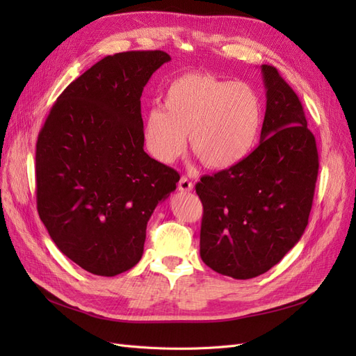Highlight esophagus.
<instances>
[{"mask_svg": "<svg viewBox=\"0 0 356 356\" xmlns=\"http://www.w3.org/2000/svg\"><path fill=\"white\" fill-rule=\"evenodd\" d=\"M178 190L182 193H188L193 190V182L187 178V177H182L178 182Z\"/></svg>", "mask_w": 356, "mask_h": 356, "instance_id": "obj_1", "label": "esophagus"}]
</instances>
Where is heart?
<instances>
[{"label": "heart", "mask_w": 356, "mask_h": 356, "mask_svg": "<svg viewBox=\"0 0 356 356\" xmlns=\"http://www.w3.org/2000/svg\"><path fill=\"white\" fill-rule=\"evenodd\" d=\"M263 124V104L245 83L187 72L163 95V110H148L143 141L148 154L170 165L187 149L209 169H229L252 152Z\"/></svg>", "instance_id": "heart-1"}]
</instances>
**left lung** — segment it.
Masks as SVG:
<instances>
[{"mask_svg":"<svg viewBox=\"0 0 356 356\" xmlns=\"http://www.w3.org/2000/svg\"><path fill=\"white\" fill-rule=\"evenodd\" d=\"M261 72L267 102L260 144L241 163L196 184L202 260L234 279L270 270L300 241L319 169L298 96L275 67L261 65Z\"/></svg>","mask_w":356,"mask_h":356,"instance_id":"left-lung-1","label":"left lung"}]
</instances>
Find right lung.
I'll return each instance as SVG.
<instances>
[{"instance_id": "right-lung-1", "label": "right lung", "mask_w": 356, "mask_h": 356, "mask_svg": "<svg viewBox=\"0 0 356 356\" xmlns=\"http://www.w3.org/2000/svg\"><path fill=\"white\" fill-rule=\"evenodd\" d=\"M169 60L161 50L101 59L60 93L38 134V215L59 251L93 275L141 260L147 222L179 181L143 141L141 95Z\"/></svg>"}]
</instances>
